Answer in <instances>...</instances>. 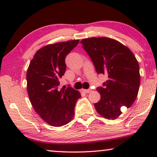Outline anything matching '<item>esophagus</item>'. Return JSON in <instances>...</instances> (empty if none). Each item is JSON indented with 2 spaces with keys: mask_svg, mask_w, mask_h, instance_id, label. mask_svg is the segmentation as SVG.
I'll return each mask as SVG.
<instances>
[{
  "mask_svg": "<svg viewBox=\"0 0 157 157\" xmlns=\"http://www.w3.org/2000/svg\"><path fill=\"white\" fill-rule=\"evenodd\" d=\"M83 91L85 92V93L86 94H89L90 92H91V89H83Z\"/></svg>",
  "mask_w": 157,
  "mask_h": 157,
  "instance_id": "esophagus-1",
  "label": "esophagus"
}]
</instances>
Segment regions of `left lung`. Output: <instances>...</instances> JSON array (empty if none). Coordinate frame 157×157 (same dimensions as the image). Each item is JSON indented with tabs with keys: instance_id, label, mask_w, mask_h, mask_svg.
Here are the masks:
<instances>
[{
	"instance_id": "8db88e82",
	"label": "left lung",
	"mask_w": 157,
	"mask_h": 157,
	"mask_svg": "<svg viewBox=\"0 0 157 157\" xmlns=\"http://www.w3.org/2000/svg\"><path fill=\"white\" fill-rule=\"evenodd\" d=\"M81 44L97 74L108 75V80L96 89L101 99L94 104L96 110L106 119H117L122 107L129 108L136 98L140 85L138 61L129 48L112 38H85Z\"/></svg>"
}]
</instances>
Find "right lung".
I'll return each instance as SVG.
<instances>
[{"label": "right lung", "instance_id": "add662e5", "mask_svg": "<svg viewBox=\"0 0 157 157\" xmlns=\"http://www.w3.org/2000/svg\"><path fill=\"white\" fill-rule=\"evenodd\" d=\"M79 40L56 43L43 47L34 55L27 71V91L36 112L53 126H61L74 116L81 94L68 85L59 88V78L65 74V59ZM66 88V87H65Z\"/></svg>", "mask_w": 157, "mask_h": 157}]
</instances>
